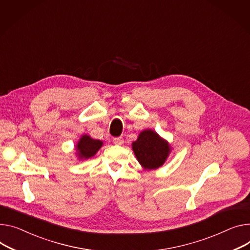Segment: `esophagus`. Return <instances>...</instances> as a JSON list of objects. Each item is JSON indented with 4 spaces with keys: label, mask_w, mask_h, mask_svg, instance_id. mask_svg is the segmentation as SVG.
I'll return each instance as SVG.
<instances>
[{
    "label": "esophagus",
    "mask_w": 250,
    "mask_h": 250,
    "mask_svg": "<svg viewBox=\"0 0 250 250\" xmlns=\"http://www.w3.org/2000/svg\"><path fill=\"white\" fill-rule=\"evenodd\" d=\"M124 142V139L122 137H115L113 138V143L116 145H122Z\"/></svg>",
    "instance_id": "34e87169"
}]
</instances>
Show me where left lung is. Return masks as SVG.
Masks as SVG:
<instances>
[{
  "instance_id": "obj_1",
  "label": "left lung",
  "mask_w": 250,
  "mask_h": 250,
  "mask_svg": "<svg viewBox=\"0 0 250 250\" xmlns=\"http://www.w3.org/2000/svg\"><path fill=\"white\" fill-rule=\"evenodd\" d=\"M132 148L145 169H156L162 166L170 152L168 143L152 130L142 131L138 139L133 142Z\"/></svg>"
}]
</instances>
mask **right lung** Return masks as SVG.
I'll return each mask as SVG.
<instances>
[{"mask_svg": "<svg viewBox=\"0 0 250 250\" xmlns=\"http://www.w3.org/2000/svg\"><path fill=\"white\" fill-rule=\"evenodd\" d=\"M102 141L100 140H96L92 139L88 135L82 136L80 141L78 142V145H77V148H78V155L80 158L88 159L96 154L101 146H102Z\"/></svg>", "mask_w": 250, "mask_h": 250, "instance_id": "right-lung-1", "label": "right lung"}]
</instances>
